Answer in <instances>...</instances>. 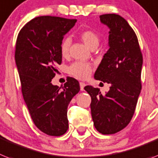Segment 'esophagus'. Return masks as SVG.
I'll use <instances>...</instances> for the list:
<instances>
[{"label":"esophagus","instance_id":"esophagus-1","mask_svg":"<svg viewBox=\"0 0 158 158\" xmlns=\"http://www.w3.org/2000/svg\"><path fill=\"white\" fill-rule=\"evenodd\" d=\"M85 86V84L84 82H80V88L81 90H84V87Z\"/></svg>","mask_w":158,"mask_h":158}]
</instances>
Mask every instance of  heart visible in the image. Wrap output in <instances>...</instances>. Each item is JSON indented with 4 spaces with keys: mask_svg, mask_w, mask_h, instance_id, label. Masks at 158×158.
Here are the masks:
<instances>
[{
    "mask_svg": "<svg viewBox=\"0 0 158 158\" xmlns=\"http://www.w3.org/2000/svg\"><path fill=\"white\" fill-rule=\"evenodd\" d=\"M81 40L89 48L94 50L98 46L100 42L99 35L92 30H85L81 31L79 35ZM71 40L69 38H65L60 44V52L62 56L66 57L69 55ZM92 71V67L89 63L85 62H74L69 67V73L72 76L78 79H85L89 76Z\"/></svg>",
    "mask_w": 158,
    "mask_h": 158,
    "instance_id": "obj_1",
    "label": "heart"
}]
</instances>
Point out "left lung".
I'll list each match as a JSON object with an SVG mask.
<instances>
[{"instance_id":"left-lung-1","label":"left lung","mask_w":158,"mask_h":158,"mask_svg":"<svg viewBox=\"0 0 158 158\" xmlns=\"http://www.w3.org/2000/svg\"><path fill=\"white\" fill-rule=\"evenodd\" d=\"M109 31V47L94 73L96 80L110 84L102 95L100 89L87 85L91 97V114L98 131L114 134L127 127L133 116L141 90L143 56L137 36L127 22L118 14L100 15Z\"/></svg>"}]
</instances>
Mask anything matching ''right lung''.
<instances>
[{
  "instance_id": "right-lung-1",
  "label": "right lung",
  "mask_w": 158,
  "mask_h": 158,
  "mask_svg": "<svg viewBox=\"0 0 158 158\" xmlns=\"http://www.w3.org/2000/svg\"><path fill=\"white\" fill-rule=\"evenodd\" d=\"M76 19L52 16L35 18L18 33L15 62L22 93L35 126L44 133L60 136L67 131L68 106L80 90L69 77L61 89L52 84L56 65L62 62L60 44Z\"/></svg>"
}]
</instances>
